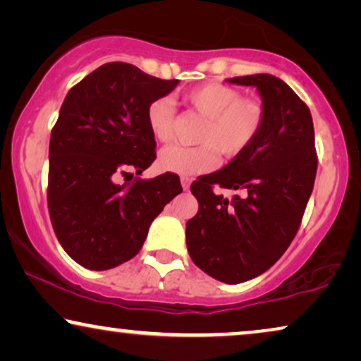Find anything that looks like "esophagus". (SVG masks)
<instances>
[{"mask_svg":"<svg viewBox=\"0 0 361 361\" xmlns=\"http://www.w3.org/2000/svg\"><path fill=\"white\" fill-rule=\"evenodd\" d=\"M180 185H182V189H184V190H189L190 180L187 179V177H182V179H180Z\"/></svg>","mask_w":361,"mask_h":361,"instance_id":"esophagus-1","label":"esophagus"}]
</instances>
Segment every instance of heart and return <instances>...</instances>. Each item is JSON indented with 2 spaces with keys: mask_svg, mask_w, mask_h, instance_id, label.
I'll return each instance as SVG.
<instances>
[{
  "mask_svg": "<svg viewBox=\"0 0 361 361\" xmlns=\"http://www.w3.org/2000/svg\"><path fill=\"white\" fill-rule=\"evenodd\" d=\"M192 110L205 116L197 142L200 146L164 147L157 157L161 171L190 177L204 174L215 167L216 153L233 157L250 146L264 123V108L258 100L241 98L233 87L207 82L184 95ZM147 126L156 141L169 142L174 136L176 106L167 97L156 98L146 111Z\"/></svg>",
  "mask_w": 361,
  "mask_h": 361,
  "instance_id": "b5f03b06",
  "label": "heart"
}]
</instances>
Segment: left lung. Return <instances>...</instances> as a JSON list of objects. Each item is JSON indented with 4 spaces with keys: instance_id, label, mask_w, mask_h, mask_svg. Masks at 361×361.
<instances>
[{
    "instance_id": "8db88e82",
    "label": "left lung",
    "mask_w": 361,
    "mask_h": 361,
    "mask_svg": "<svg viewBox=\"0 0 361 361\" xmlns=\"http://www.w3.org/2000/svg\"><path fill=\"white\" fill-rule=\"evenodd\" d=\"M226 82L256 87L264 123L224 169L190 185L199 212L187 221L185 240L202 271L236 284L263 274L288 250L312 194L317 156L312 116L288 83L271 73ZM214 183L247 195L228 201L211 190Z\"/></svg>"
}]
</instances>
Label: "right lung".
Masks as SVG:
<instances>
[{"label": "right lung", "mask_w": 361, "mask_h": 361, "mask_svg": "<svg viewBox=\"0 0 361 361\" xmlns=\"http://www.w3.org/2000/svg\"><path fill=\"white\" fill-rule=\"evenodd\" d=\"M177 83L110 62L67 93L49 145L47 204L62 248L83 268L105 271L136 256L152 220L182 192L171 172L140 177L156 159L147 106ZM120 173L133 180L118 185Z\"/></svg>", "instance_id": "obj_1"}]
</instances>
